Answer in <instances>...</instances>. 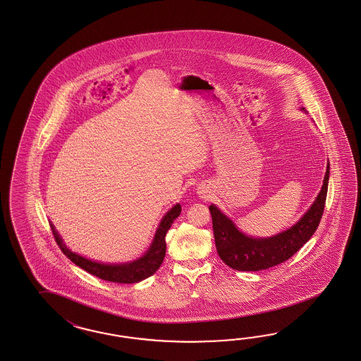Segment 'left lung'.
Wrapping results in <instances>:
<instances>
[{
	"mask_svg": "<svg viewBox=\"0 0 361 361\" xmlns=\"http://www.w3.org/2000/svg\"><path fill=\"white\" fill-rule=\"evenodd\" d=\"M305 111V108H302ZM330 179V164L320 192L306 214L286 231L271 237H252L243 233L236 224L215 204L209 206L219 257L229 268L240 271H258L286 261L303 247L319 226L326 204Z\"/></svg>",
	"mask_w": 361,
	"mask_h": 361,
	"instance_id": "8db88e82",
	"label": "left lung"
}]
</instances>
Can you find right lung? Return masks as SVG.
<instances>
[{
    "label": "right lung",
    "mask_w": 361,
    "mask_h": 361,
    "mask_svg": "<svg viewBox=\"0 0 361 361\" xmlns=\"http://www.w3.org/2000/svg\"><path fill=\"white\" fill-rule=\"evenodd\" d=\"M180 211H182L180 204H176L171 209H169L157 228L152 245L145 252L144 256L125 264H104V262H97L90 258L82 257L80 255L73 252L71 249H68L63 243L62 237L58 233V231L52 224L50 226H51L52 233L58 247H61L63 253L70 258L75 265H78L79 268L88 271L90 274H93L104 281L117 282V283H137L142 279L153 276L161 267V264L164 262L166 255V233L176 217L179 216Z\"/></svg>",
    "instance_id": "1"
}]
</instances>
